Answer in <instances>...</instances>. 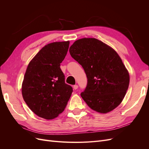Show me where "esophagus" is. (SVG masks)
<instances>
[{
  "label": "esophagus",
  "instance_id": "obj_1",
  "mask_svg": "<svg viewBox=\"0 0 149 149\" xmlns=\"http://www.w3.org/2000/svg\"><path fill=\"white\" fill-rule=\"evenodd\" d=\"M78 88V85H74L73 86V89H74V90H76V89H77Z\"/></svg>",
  "mask_w": 149,
  "mask_h": 149
}]
</instances>
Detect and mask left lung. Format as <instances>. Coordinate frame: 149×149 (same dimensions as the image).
<instances>
[{
    "instance_id": "left-lung-1",
    "label": "left lung",
    "mask_w": 149,
    "mask_h": 149,
    "mask_svg": "<svg viewBox=\"0 0 149 149\" xmlns=\"http://www.w3.org/2000/svg\"><path fill=\"white\" fill-rule=\"evenodd\" d=\"M88 79L81 96L93 110L105 114L118 107L127 91L129 74L113 48L97 39L84 38L70 48Z\"/></svg>"
}]
</instances>
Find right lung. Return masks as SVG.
Masks as SVG:
<instances>
[{
    "instance_id": "obj_1",
    "label": "right lung",
    "mask_w": 149,
    "mask_h": 149,
    "mask_svg": "<svg viewBox=\"0 0 149 149\" xmlns=\"http://www.w3.org/2000/svg\"><path fill=\"white\" fill-rule=\"evenodd\" d=\"M70 42H53L43 47L29 63L22 86L24 100L40 118L53 119L64 111L73 92L60 68Z\"/></svg>"
}]
</instances>
